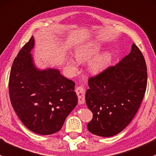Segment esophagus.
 I'll use <instances>...</instances> for the list:
<instances>
[{
	"mask_svg": "<svg viewBox=\"0 0 156 156\" xmlns=\"http://www.w3.org/2000/svg\"><path fill=\"white\" fill-rule=\"evenodd\" d=\"M76 92L78 96V103L79 104H83L85 102V94L86 91L82 86H77L76 88Z\"/></svg>",
	"mask_w": 156,
	"mask_h": 156,
	"instance_id": "1",
	"label": "esophagus"
}]
</instances>
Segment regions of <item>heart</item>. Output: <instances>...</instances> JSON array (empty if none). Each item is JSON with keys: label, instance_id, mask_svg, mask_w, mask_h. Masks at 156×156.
<instances>
[{"label": "heart", "instance_id": "1", "mask_svg": "<svg viewBox=\"0 0 156 156\" xmlns=\"http://www.w3.org/2000/svg\"><path fill=\"white\" fill-rule=\"evenodd\" d=\"M101 51V46L97 43H89L79 46L75 50V57L80 62H85L90 60L91 58L95 56ZM110 60V54L106 53L97 56L90 61L89 69L93 73H97L102 70ZM68 64L73 70L76 68V62L70 59Z\"/></svg>", "mask_w": 156, "mask_h": 156}]
</instances>
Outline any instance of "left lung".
<instances>
[{"label": "left lung", "mask_w": 156, "mask_h": 156, "mask_svg": "<svg viewBox=\"0 0 156 156\" xmlns=\"http://www.w3.org/2000/svg\"><path fill=\"white\" fill-rule=\"evenodd\" d=\"M147 65L133 43L131 50L114 66L89 79L86 103L92 112L88 130L101 137L121 132L137 113L147 85Z\"/></svg>", "instance_id": "8db88e82"}]
</instances>
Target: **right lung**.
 I'll return each instance as SVG.
<instances>
[{
  "instance_id": "obj_1",
  "label": "right lung",
  "mask_w": 156,
  "mask_h": 156,
  "mask_svg": "<svg viewBox=\"0 0 156 156\" xmlns=\"http://www.w3.org/2000/svg\"><path fill=\"white\" fill-rule=\"evenodd\" d=\"M30 37L15 58L9 79L11 104L30 131L49 135L60 131L67 115L77 104L75 83L56 69L37 70L30 50Z\"/></svg>"
}]
</instances>
